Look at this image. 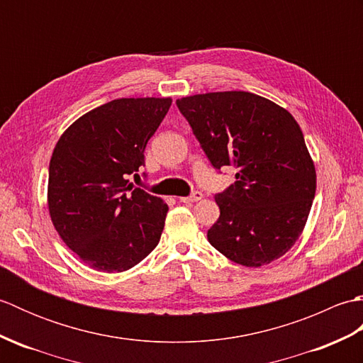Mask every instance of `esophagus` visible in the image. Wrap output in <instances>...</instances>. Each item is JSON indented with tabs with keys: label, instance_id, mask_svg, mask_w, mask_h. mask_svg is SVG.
<instances>
[{
	"label": "esophagus",
	"instance_id": "esophagus-1",
	"mask_svg": "<svg viewBox=\"0 0 363 363\" xmlns=\"http://www.w3.org/2000/svg\"><path fill=\"white\" fill-rule=\"evenodd\" d=\"M201 198H203L201 191H194V195H190V196H181L179 201H181V203H196V201H199V199H201Z\"/></svg>",
	"mask_w": 363,
	"mask_h": 363
}]
</instances>
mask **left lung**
Here are the masks:
<instances>
[{"label": "left lung", "mask_w": 363, "mask_h": 363, "mask_svg": "<svg viewBox=\"0 0 363 363\" xmlns=\"http://www.w3.org/2000/svg\"><path fill=\"white\" fill-rule=\"evenodd\" d=\"M211 164L237 168L215 196L220 218L207 240L238 265L282 257L303 234L317 172L303 130L289 111L250 91H211L176 101Z\"/></svg>", "instance_id": "left-lung-1"}]
</instances>
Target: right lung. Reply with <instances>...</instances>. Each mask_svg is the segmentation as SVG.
<instances>
[{
  "mask_svg": "<svg viewBox=\"0 0 363 363\" xmlns=\"http://www.w3.org/2000/svg\"><path fill=\"white\" fill-rule=\"evenodd\" d=\"M172 98H120L84 113L50 160L48 209L57 234L96 272L121 273L156 248L164 199L134 187L145 148ZM140 177V176H138Z\"/></svg>",
  "mask_w": 363,
  "mask_h": 363,
  "instance_id": "1",
  "label": "right lung"
}]
</instances>
